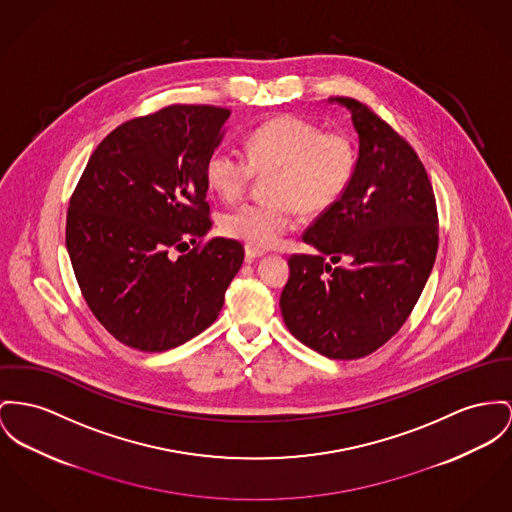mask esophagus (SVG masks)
I'll use <instances>...</instances> for the list:
<instances>
[{
	"label": "esophagus",
	"instance_id": "esophagus-1",
	"mask_svg": "<svg viewBox=\"0 0 512 512\" xmlns=\"http://www.w3.org/2000/svg\"><path fill=\"white\" fill-rule=\"evenodd\" d=\"M264 256V250H258V248H252V246H246V262H252L256 258H262Z\"/></svg>",
	"mask_w": 512,
	"mask_h": 512
}]
</instances>
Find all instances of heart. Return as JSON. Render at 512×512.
Returning <instances> with one entry per match:
<instances>
[{
  "label": "heart",
  "instance_id": "1",
  "mask_svg": "<svg viewBox=\"0 0 512 512\" xmlns=\"http://www.w3.org/2000/svg\"><path fill=\"white\" fill-rule=\"evenodd\" d=\"M357 165L351 139L322 132L301 116H279L254 128L237 147H217L205 165L209 186L223 200L240 198L254 176L264 180L268 202L237 205L223 213L221 231L229 239L266 250L287 235L297 209L307 215L328 211L349 188Z\"/></svg>",
  "mask_w": 512,
  "mask_h": 512
}]
</instances>
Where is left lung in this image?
<instances>
[{"mask_svg": "<svg viewBox=\"0 0 512 512\" xmlns=\"http://www.w3.org/2000/svg\"><path fill=\"white\" fill-rule=\"evenodd\" d=\"M336 101L351 110L359 134L355 174L340 202L303 233L318 254H291L279 307L297 340L351 361L375 353L406 324L435 264L439 213L406 137L369 104Z\"/></svg>", "mask_w": 512, "mask_h": 512, "instance_id": "obj_1", "label": "left lung"}]
</instances>
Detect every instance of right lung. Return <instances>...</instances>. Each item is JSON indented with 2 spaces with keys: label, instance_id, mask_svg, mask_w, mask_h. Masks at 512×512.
<instances>
[{
  "label": "right lung",
  "instance_id": "add662e5",
  "mask_svg": "<svg viewBox=\"0 0 512 512\" xmlns=\"http://www.w3.org/2000/svg\"><path fill=\"white\" fill-rule=\"evenodd\" d=\"M229 116L169 104L126 120L69 198L66 246L81 295L128 347L159 353L204 332L242 266L239 240H204L213 227L205 165Z\"/></svg>",
  "mask_w": 512,
  "mask_h": 512
}]
</instances>
